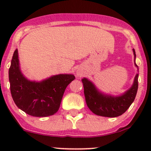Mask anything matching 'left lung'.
<instances>
[{
    "mask_svg": "<svg viewBox=\"0 0 151 151\" xmlns=\"http://www.w3.org/2000/svg\"><path fill=\"white\" fill-rule=\"evenodd\" d=\"M134 54L136 57L134 49ZM135 65L137 66L136 63ZM138 77L139 74H136L134 84L128 91L122 96L116 97L100 93L93 83L86 78H83L82 82L84 88V95L88 108L94 114L107 117H116L124 114L136 97L139 86Z\"/></svg>",
    "mask_w": 151,
    "mask_h": 151,
    "instance_id": "obj_1",
    "label": "left lung"
}]
</instances>
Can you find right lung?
Wrapping results in <instances>:
<instances>
[{"mask_svg": "<svg viewBox=\"0 0 151 151\" xmlns=\"http://www.w3.org/2000/svg\"><path fill=\"white\" fill-rule=\"evenodd\" d=\"M75 79L70 74H60L40 83L27 80L19 70L17 49L9 68L12 97L17 107L27 114L44 117L57 112L68 85Z\"/></svg>", "mask_w": 151, "mask_h": 151, "instance_id": "obj_1", "label": "right lung"}]
</instances>
